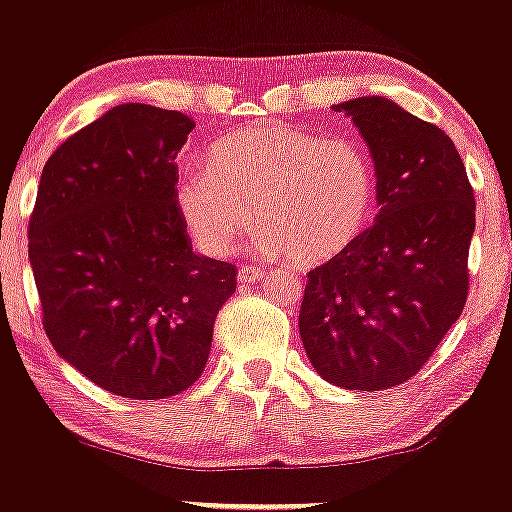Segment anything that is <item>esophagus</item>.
<instances>
[{
    "label": "esophagus",
    "instance_id": "34e87169",
    "mask_svg": "<svg viewBox=\"0 0 512 512\" xmlns=\"http://www.w3.org/2000/svg\"><path fill=\"white\" fill-rule=\"evenodd\" d=\"M262 276H264V269L257 267V264H243V267L238 269L240 284H255V281H260Z\"/></svg>",
    "mask_w": 512,
    "mask_h": 512
}]
</instances>
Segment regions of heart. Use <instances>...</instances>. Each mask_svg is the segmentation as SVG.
<instances>
[{
	"instance_id": "b5f03b06",
	"label": "heart",
	"mask_w": 512,
	"mask_h": 512,
	"mask_svg": "<svg viewBox=\"0 0 512 512\" xmlns=\"http://www.w3.org/2000/svg\"><path fill=\"white\" fill-rule=\"evenodd\" d=\"M375 178L349 139L301 127L238 129L209 149L207 168L178 182L187 233L211 257H226L250 231L267 250L317 264L354 245L368 226Z\"/></svg>"
}]
</instances>
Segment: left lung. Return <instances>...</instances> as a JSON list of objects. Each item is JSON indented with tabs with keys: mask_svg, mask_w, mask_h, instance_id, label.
<instances>
[{
	"mask_svg": "<svg viewBox=\"0 0 512 512\" xmlns=\"http://www.w3.org/2000/svg\"><path fill=\"white\" fill-rule=\"evenodd\" d=\"M354 120L375 166V223L310 269L298 330L310 363L344 390L414 378L462 315L474 190L455 144L390 98L332 105Z\"/></svg>",
	"mask_w": 512,
	"mask_h": 512,
	"instance_id": "1",
	"label": "left lung"
}]
</instances>
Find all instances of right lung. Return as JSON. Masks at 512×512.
Returning <instances> with one entry per match:
<instances>
[{"label": "right lung", "instance_id": "obj_1", "mask_svg": "<svg viewBox=\"0 0 512 512\" xmlns=\"http://www.w3.org/2000/svg\"><path fill=\"white\" fill-rule=\"evenodd\" d=\"M195 122L122 103L45 163L28 257L50 344L91 383L166 399L207 366L238 269L192 250L175 156Z\"/></svg>", "mask_w": 512, "mask_h": 512}]
</instances>
